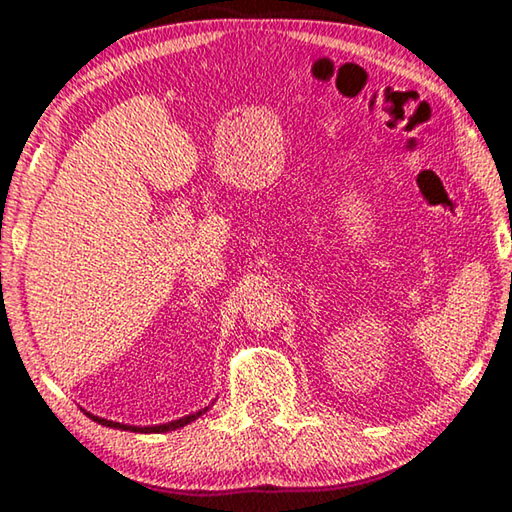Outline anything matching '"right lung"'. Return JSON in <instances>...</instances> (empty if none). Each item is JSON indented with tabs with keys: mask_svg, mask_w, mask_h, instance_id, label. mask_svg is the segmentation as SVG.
Returning a JSON list of instances; mask_svg holds the SVG:
<instances>
[{
	"mask_svg": "<svg viewBox=\"0 0 512 512\" xmlns=\"http://www.w3.org/2000/svg\"><path fill=\"white\" fill-rule=\"evenodd\" d=\"M214 404V402H212ZM210 409V406H205V409L196 411V413H189L185 418H178V420H171V422H164V424H151V427H135V424H121V422H112L106 418H99V415H92L88 413V418H92L94 422L103 424V427H112V429H124V431H135V433H164V431H173V429H180L185 427V424L194 422L196 418H201V415Z\"/></svg>",
	"mask_w": 512,
	"mask_h": 512,
	"instance_id": "obj_1",
	"label": "right lung"
}]
</instances>
